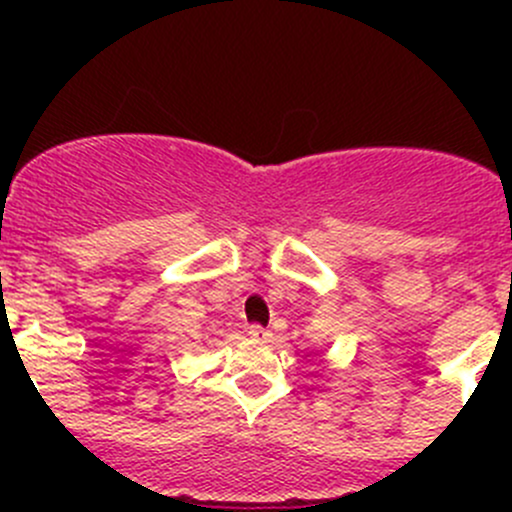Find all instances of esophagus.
<instances>
[{"mask_svg": "<svg viewBox=\"0 0 512 512\" xmlns=\"http://www.w3.org/2000/svg\"><path fill=\"white\" fill-rule=\"evenodd\" d=\"M250 337H255V339H270L272 334H270V329H265V327H262V324H252V327H250Z\"/></svg>", "mask_w": 512, "mask_h": 512, "instance_id": "34e87169", "label": "esophagus"}]
</instances>
